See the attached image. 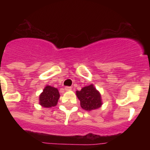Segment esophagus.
<instances>
[{"instance_id":"esophagus-1","label":"esophagus","mask_w":150,"mask_h":150,"mask_svg":"<svg viewBox=\"0 0 150 150\" xmlns=\"http://www.w3.org/2000/svg\"><path fill=\"white\" fill-rule=\"evenodd\" d=\"M71 88H72L71 87L67 86V87H65V88H64V90H65V91H71Z\"/></svg>"}]
</instances>
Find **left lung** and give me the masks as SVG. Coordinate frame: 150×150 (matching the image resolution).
Returning a JSON list of instances; mask_svg holds the SVG:
<instances>
[{
  "label": "left lung",
  "mask_w": 150,
  "mask_h": 150,
  "mask_svg": "<svg viewBox=\"0 0 150 150\" xmlns=\"http://www.w3.org/2000/svg\"><path fill=\"white\" fill-rule=\"evenodd\" d=\"M76 96L80 100V106L86 111L98 109L102 105L100 94L93 85L85 86L80 91H76Z\"/></svg>",
  "instance_id": "obj_1"
}]
</instances>
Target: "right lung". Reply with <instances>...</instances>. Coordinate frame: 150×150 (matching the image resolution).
<instances>
[{"instance_id":"1","label":"right lung","mask_w":150,"mask_h":150,"mask_svg":"<svg viewBox=\"0 0 150 150\" xmlns=\"http://www.w3.org/2000/svg\"><path fill=\"white\" fill-rule=\"evenodd\" d=\"M60 98L59 90L50 86H46L39 97L40 104L42 107L50 108L56 106Z\"/></svg>"}]
</instances>
